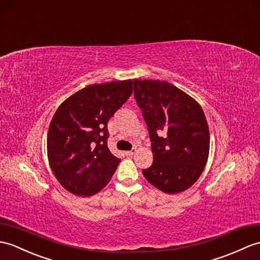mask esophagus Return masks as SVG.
Segmentation results:
<instances>
[{"label":"esophagus","instance_id":"obj_1","mask_svg":"<svg viewBox=\"0 0 260 260\" xmlns=\"http://www.w3.org/2000/svg\"><path fill=\"white\" fill-rule=\"evenodd\" d=\"M135 152H136V148H132L131 150H127V152H125V154L127 155V156H132V155L135 154Z\"/></svg>","mask_w":260,"mask_h":260}]
</instances>
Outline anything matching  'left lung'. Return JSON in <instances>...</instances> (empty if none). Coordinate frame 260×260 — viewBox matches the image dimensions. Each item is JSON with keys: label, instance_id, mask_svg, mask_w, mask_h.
Returning a JSON list of instances; mask_svg holds the SVG:
<instances>
[{"label": "left lung", "instance_id": "1", "mask_svg": "<svg viewBox=\"0 0 260 260\" xmlns=\"http://www.w3.org/2000/svg\"><path fill=\"white\" fill-rule=\"evenodd\" d=\"M134 98L147 125L153 164L148 182L167 194L188 189L203 173L209 129L201 105L166 81L134 80Z\"/></svg>", "mask_w": 260, "mask_h": 260}]
</instances>
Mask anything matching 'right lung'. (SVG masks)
<instances>
[{"label":"right lung","instance_id":"add662e5","mask_svg":"<svg viewBox=\"0 0 260 260\" xmlns=\"http://www.w3.org/2000/svg\"><path fill=\"white\" fill-rule=\"evenodd\" d=\"M133 93V81L93 84L63 102L47 133L53 174L66 190L92 196L110 182L120 159L107 147V123Z\"/></svg>","mask_w":260,"mask_h":260}]
</instances>
